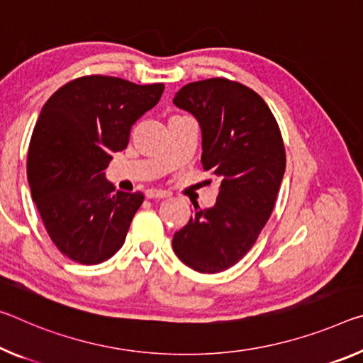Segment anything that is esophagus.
I'll list each match as a JSON object with an SVG mask.
<instances>
[{
  "instance_id": "34e87169",
  "label": "esophagus",
  "mask_w": 363,
  "mask_h": 363,
  "mask_svg": "<svg viewBox=\"0 0 363 363\" xmlns=\"http://www.w3.org/2000/svg\"><path fill=\"white\" fill-rule=\"evenodd\" d=\"M145 197L147 199H168L169 194L164 191H157V189H148V191H145Z\"/></svg>"
}]
</instances>
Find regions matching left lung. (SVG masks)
Masks as SVG:
<instances>
[{
    "label": "left lung",
    "mask_w": 363,
    "mask_h": 363,
    "mask_svg": "<svg viewBox=\"0 0 363 363\" xmlns=\"http://www.w3.org/2000/svg\"><path fill=\"white\" fill-rule=\"evenodd\" d=\"M172 103L197 118L203 171L220 179L215 206H197L172 249L195 272L220 273L254 247L272 215L286 169L284 142L264 100L235 80L187 84Z\"/></svg>",
    "instance_id": "left-lung-1"
}]
</instances>
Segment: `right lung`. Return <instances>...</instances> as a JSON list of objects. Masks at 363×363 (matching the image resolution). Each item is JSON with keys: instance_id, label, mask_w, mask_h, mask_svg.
<instances>
[{"instance_id": "add662e5", "label": "right lung", "mask_w": 363, "mask_h": 363, "mask_svg": "<svg viewBox=\"0 0 363 363\" xmlns=\"http://www.w3.org/2000/svg\"><path fill=\"white\" fill-rule=\"evenodd\" d=\"M163 90V84L85 76L57 89L42 108L27 177L50 239L71 260L96 264L123 247L143 194L114 192L105 169Z\"/></svg>"}]
</instances>
